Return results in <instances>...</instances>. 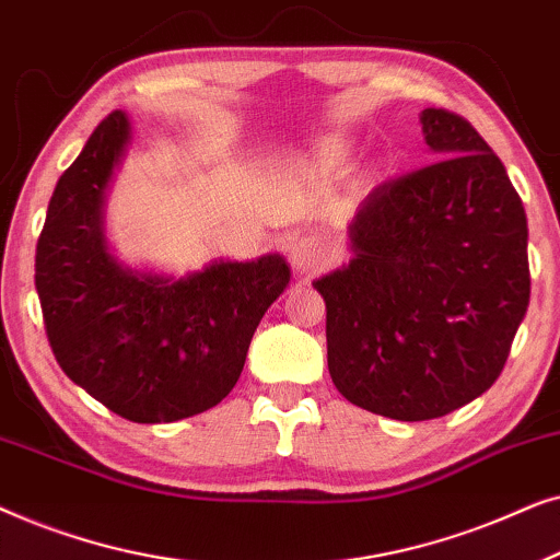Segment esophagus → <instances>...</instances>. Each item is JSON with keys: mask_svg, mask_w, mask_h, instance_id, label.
Masks as SVG:
<instances>
[{"mask_svg": "<svg viewBox=\"0 0 560 560\" xmlns=\"http://www.w3.org/2000/svg\"><path fill=\"white\" fill-rule=\"evenodd\" d=\"M331 247L316 234H305L293 244V265L301 272H318L331 262Z\"/></svg>", "mask_w": 560, "mask_h": 560, "instance_id": "obj_1", "label": "esophagus"}]
</instances>
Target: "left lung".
<instances>
[{
  "mask_svg": "<svg viewBox=\"0 0 560 560\" xmlns=\"http://www.w3.org/2000/svg\"><path fill=\"white\" fill-rule=\"evenodd\" d=\"M420 121L439 160L380 183L349 226L354 259L313 282L336 389L395 420L487 393L530 303L527 219L502 160L454 112Z\"/></svg>",
  "mask_w": 560,
  "mask_h": 560,
  "instance_id": "8db88e82",
  "label": "left lung"
}]
</instances>
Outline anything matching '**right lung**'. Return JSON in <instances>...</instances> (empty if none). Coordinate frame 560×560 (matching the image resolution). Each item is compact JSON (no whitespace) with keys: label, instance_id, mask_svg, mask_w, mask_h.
I'll list each match as a JSON object with an SVG mask.
<instances>
[{"label":"right lung","instance_id":"obj_1","mask_svg":"<svg viewBox=\"0 0 560 560\" xmlns=\"http://www.w3.org/2000/svg\"><path fill=\"white\" fill-rule=\"evenodd\" d=\"M127 137V117L112 112L60 175L35 288L52 354L75 385L132 423H173L232 393L290 267L267 255L180 280L121 270L106 255L102 203Z\"/></svg>","mask_w":560,"mask_h":560}]
</instances>
